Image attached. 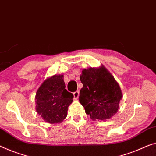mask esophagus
Wrapping results in <instances>:
<instances>
[{
	"instance_id": "1",
	"label": "esophagus",
	"mask_w": 156,
	"mask_h": 156,
	"mask_svg": "<svg viewBox=\"0 0 156 156\" xmlns=\"http://www.w3.org/2000/svg\"><path fill=\"white\" fill-rule=\"evenodd\" d=\"M79 97V91H76L73 92V98L74 99H77Z\"/></svg>"
}]
</instances>
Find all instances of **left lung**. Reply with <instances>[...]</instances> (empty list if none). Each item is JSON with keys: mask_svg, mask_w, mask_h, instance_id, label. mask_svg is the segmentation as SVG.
<instances>
[{"mask_svg": "<svg viewBox=\"0 0 156 156\" xmlns=\"http://www.w3.org/2000/svg\"><path fill=\"white\" fill-rule=\"evenodd\" d=\"M83 87L79 101L92 120H106L118 112L122 93L114 77L103 64L83 69L80 76Z\"/></svg>", "mask_w": 156, "mask_h": 156, "instance_id": "obj_1", "label": "left lung"}]
</instances>
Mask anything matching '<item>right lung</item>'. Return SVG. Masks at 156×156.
<instances>
[{
  "label": "right lung",
  "instance_id": "obj_1",
  "mask_svg": "<svg viewBox=\"0 0 156 156\" xmlns=\"http://www.w3.org/2000/svg\"><path fill=\"white\" fill-rule=\"evenodd\" d=\"M65 87L63 74H55L46 78L37 90L36 111L45 122L61 123L66 118L73 94Z\"/></svg>",
  "mask_w": 156,
  "mask_h": 156
}]
</instances>
